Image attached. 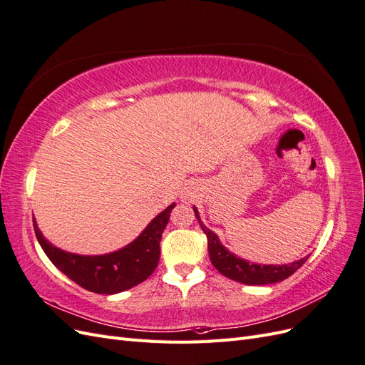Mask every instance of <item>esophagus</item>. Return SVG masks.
Returning <instances> with one entry per match:
<instances>
[{
	"label": "esophagus",
	"mask_w": 365,
	"mask_h": 365,
	"mask_svg": "<svg viewBox=\"0 0 365 365\" xmlns=\"http://www.w3.org/2000/svg\"><path fill=\"white\" fill-rule=\"evenodd\" d=\"M192 196H193V193H192V190H184L182 192V195H181V200H184V201H189V200H192Z\"/></svg>",
	"instance_id": "34e87169"
}]
</instances>
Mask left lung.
I'll return each mask as SVG.
<instances>
[{
	"instance_id": "8db88e82",
	"label": "left lung",
	"mask_w": 365,
	"mask_h": 365,
	"mask_svg": "<svg viewBox=\"0 0 365 365\" xmlns=\"http://www.w3.org/2000/svg\"><path fill=\"white\" fill-rule=\"evenodd\" d=\"M195 216L200 222L202 231L207 236L208 242V254L210 260H212L213 267L222 274L225 277L244 283V284H272L277 282H283L292 275L302 264L307 260L309 256L295 260L292 263L286 264H260V263H252L242 257H237L235 252L227 250L222 244H220L219 237L212 230L207 228L200 217V212L193 205Z\"/></svg>"
}]
</instances>
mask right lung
<instances>
[{
	"label": "right lung",
	"instance_id": "right-lung-1",
	"mask_svg": "<svg viewBox=\"0 0 365 365\" xmlns=\"http://www.w3.org/2000/svg\"><path fill=\"white\" fill-rule=\"evenodd\" d=\"M175 205L173 202L164 208L150 220L137 239L126 247L98 256H82V254L63 251L42 236L35 217H33V227L41 248L61 272L86 291L113 295L134 288L155 271L160 260L163 231L169 222Z\"/></svg>",
	"mask_w": 365,
	"mask_h": 365
}]
</instances>
